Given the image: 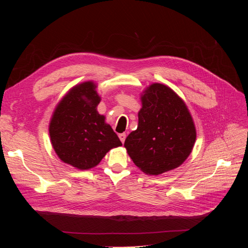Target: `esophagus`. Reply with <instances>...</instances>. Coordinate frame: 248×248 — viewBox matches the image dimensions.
<instances>
[{
	"label": "esophagus",
	"mask_w": 248,
	"mask_h": 248,
	"mask_svg": "<svg viewBox=\"0 0 248 248\" xmlns=\"http://www.w3.org/2000/svg\"><path fill=\"white\" fill-rule=\"evenodd\" d=\"M119 139H120V140L122 141V144H124V141H125V140H126V134H125V133L119 134Z\"/></svg>",
	"instance_id": "obj_1"
}]
</instances>
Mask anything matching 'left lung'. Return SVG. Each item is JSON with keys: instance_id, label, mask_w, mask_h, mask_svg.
<instances>
[{"instance_id": "1", "label": "left lung", "mask_w": 248, "mask_h": 248, "mask_svg": "<svg viewBox=\"0 0 248 248\" xmlns=\"http://www.w3.org/2000/svg\"><path fill=\"white\" fill-rule=\"evenodd\" d=\"M141 103L138 128L124 146L138 168L148 175H160L180 167L189 156L196 128L185 103L167 86H150Z\"/></svg>"}]
</instances>
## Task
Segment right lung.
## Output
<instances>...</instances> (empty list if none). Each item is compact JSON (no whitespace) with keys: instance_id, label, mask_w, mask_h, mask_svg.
<instances>
[{"instance_id":"obj_1","label":"right lung","mask_w":248,"mask_h":248,"mask_svg":"<svg viewBox=\"0 0 248 248\" xmlns=\"http://www.w3.org/2000/svg\"><path fill=\"white\" fill-rule=\"evenodd\" d=\"M92 81L70 90L52 115L49 136L60 159L79 169L96 167L111 148L122 145L96 110L100 97Z\"/></svg>"}]
</instances>
